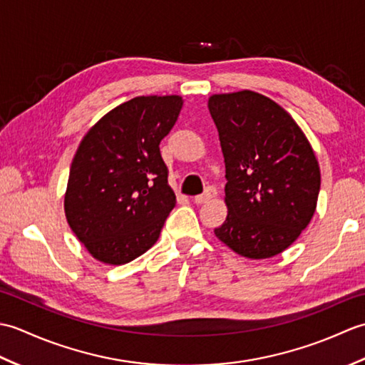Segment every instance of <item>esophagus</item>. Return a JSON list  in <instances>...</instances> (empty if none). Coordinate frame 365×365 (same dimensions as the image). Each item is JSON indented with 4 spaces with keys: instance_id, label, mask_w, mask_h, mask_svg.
<instances>
[{
    "instance_id": "1",
    "label": "esophagus",
    "mask_w": 365,
    "mask_h": 365,
    "mask_svg": "<svg viewBox=\"0 0 365 365\" xmlns=\"http://www.w3.org/2000/svg\"><path fill=\"white\" fill-rule=\"evenodd\" d=\"M216 195H218V192H216L215 187H207L202 195H199V196L195 197V202L196 204H205V202H208V200L215 199Z\"/></svg>"
}]
</instances>
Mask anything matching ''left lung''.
<instances>
[{"instance_id":"obj_1","label":"left lung","mask_w":365,"mask_h":365,"mask_svg":"<svg viewBox=\"0 0 365 365\" xmlns=\"http://www.w3.org/2000/svg\"><path fill=\"white\" fill-rule=\"evenodd\" d=\"M208 110L227 178V218L215 235L247 259L281 254L317 208L320 166L311 144L282 106L257 92L215 94Z\"/></svg>"}]
</instances>
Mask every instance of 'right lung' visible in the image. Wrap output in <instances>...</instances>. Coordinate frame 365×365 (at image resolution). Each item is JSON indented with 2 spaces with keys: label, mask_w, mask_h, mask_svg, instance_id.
Instances as JSON below:
<instances>
[{
  "label": "right lung",
  "mask_w": 365,
  "mask_h": 365,
  "mask_svg": "<svg viewBox=\"0 0 365 365\" xmlns=\"http://www.w3.org/2000/svg\"><path fill=\"white\" fill-rule=\"evenodd\" d=\"M182 106L178 96L135 97L106 113L81 139L64 210L94 259L123 265L158 240L175 207L160 143Z\"/></svg>",
  "instance_id": "right-lung-1"
}]
</instances>
